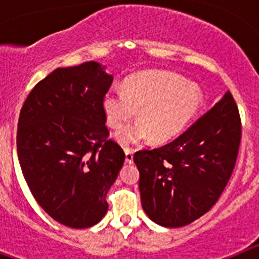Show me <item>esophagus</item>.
<instances>
[{"label":"esophagus","instance_id":"esophagus-1","mask_svg":"<svg viewBox=\"0 0 259 259\" xmlns=\"http://www.w3.org/2000/svg\"><path fill=\"white\" fill-rule=\"evenodd\" d=\"M124 153H125V162L127 163H134V150L130 149V148H124Z\"/></svg>","mask_w":259,"mask_h":259}]
</instances>
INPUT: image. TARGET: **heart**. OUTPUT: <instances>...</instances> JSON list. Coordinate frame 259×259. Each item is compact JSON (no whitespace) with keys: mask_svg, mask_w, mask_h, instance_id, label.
<instances>
[{"mask_svg":"<svg viewBox=\"0 0 259 259\" xmlns=\"http://www.w3.org/2000/svg\"><path fill=\"white\" fill-rule=\"evenodd\" d=\"M202 102L197 85L185 83L166 71L148 70L125 80L122 89H111L104 97L107 124L119 130L139 109V122L116 134L120 144L170 140L191 122Z\"/></svg>","mask_w":259,"mask_h":259,"instance_id":"1","label":"heart"}]
</instances>
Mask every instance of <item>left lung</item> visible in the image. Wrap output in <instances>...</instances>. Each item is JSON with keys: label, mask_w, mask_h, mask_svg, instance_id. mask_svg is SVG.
Segmentation results:
<instances>
[{"label": "left lung", "mask_w": 259, "mask_h": 259, "mask_svg": "<svg viewBox=\"0 0 259 259\" xmlns=\"http://www.w3.org/2000/svg\"><path fill=\"white\" fill-rule=\"evenodd\" d=\"M240 139L239 109L227 92L172 143L135 153L146 215L176 228L209 211L232 175Z\"/></svg>", "instance_id": "1"}]
</instances>
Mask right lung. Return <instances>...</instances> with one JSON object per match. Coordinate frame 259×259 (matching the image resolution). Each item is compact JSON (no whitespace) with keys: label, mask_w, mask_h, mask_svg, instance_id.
Segmentation results:
<instances>
[{"label":"right lung","mask_w":259,"mask_h":259,"mask_svg":"<svg viewBox=\"0 0 259 259\" xmlns=\"http://www.w3.org/2000/svg\"><path fill=\"white\" fill-rule=\"evenodd\" d=\"M113 83L91 61L57 68L31 91L20 110L17 150L23 176L47 214L88 228L107 211L106 194L124 152L105 125L104 97Z\"/></svg>","instance_id":"obj_1"}]
</instances>
